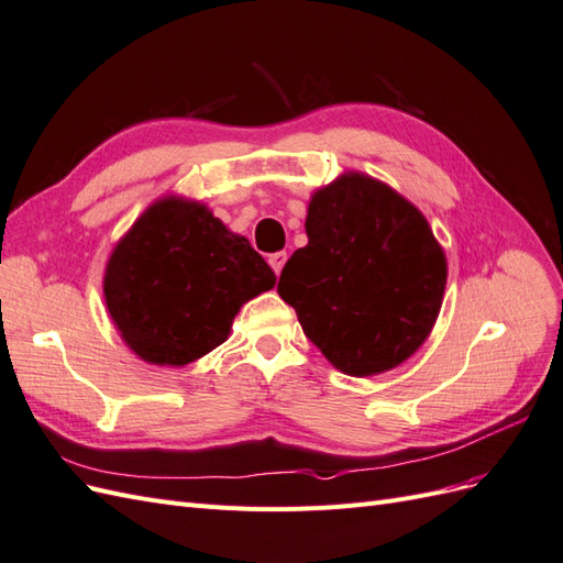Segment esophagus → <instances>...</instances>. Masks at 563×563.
Masks as SVG:
<instances>
[{
  "label": "esophagus",
  "mask_w": 563,
  "mask_h": 563,
  "mask_svg": "<svg viewBox=\"0 0 563 563\" xmlns=\"http://www.w3.org/2000/svg\"><path fill=\"white\" fill-rule=\"evenodd\" d=\"M267 263H269V267H272V269H275V272H277V275H279V272H282V267H284V263H286V253H284V251H277V253H272V255H269V258H267Z\"/></svg>",
  "instance_id": "esophagus-1"
}]
</instances>
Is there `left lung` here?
<instances>
[{
  "label": "left lung",
  "instance_id": "1",
  "mask_svg": "<svg viewBox=\"0 0 563 563\" xmlns=\"http://www.w3.org/2000/svg\"><path fill=\"white\" fill-rule=\"evenodd\" d=\"M305 232L308 246L277 284L305 335L354 378L406 362L446 288V255L424 216L389 185L350 172L312 195Z\"/></svg>",
  "mask_w": 563,
  "mask_h": 563
}]
</instances>
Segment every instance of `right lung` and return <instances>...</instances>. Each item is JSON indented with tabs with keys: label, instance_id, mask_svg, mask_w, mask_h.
Returning <instances> with one entry per match:
<instances>
[{
	"label": "right lung",
	"instance_id": "right-lung-1",
	"mask_svg": "<svg viewBox=\"0 0 563 563\" xmlns=\"http://www.w3.org/2000/svg\"><path fill=\"white\" fill-rule=\"evenodd\" d=\"M275 282L246 236L203 203L164 197L112 249L103 294L117 331L143 362L185 366L225 343L242 305Z\"/></svg>",
	"mask_w": 563,
	"mask_h": 563
}]
</instances>
